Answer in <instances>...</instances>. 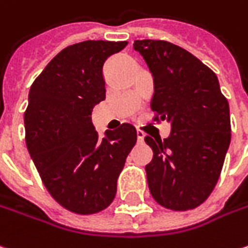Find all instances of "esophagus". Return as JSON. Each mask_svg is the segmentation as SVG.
<instances>
[{
  "mask_svg": "<svg viewBox=\"0 0 248 248\" xmlns=\"http://www.w3.org/2000/svg\"><path fill=\"white\" fill-rule=\"evenodd\" d=\"M144 137H145L144 132H141V130H137V140H139V141H143V140H144Z\"/></svg>",
  "mask_w": 248,
  "mask_h": 248,
  "instance_id": "esophagus-1",
  "label": "esophagus"
}]
</instances>
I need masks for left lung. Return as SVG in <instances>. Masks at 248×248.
<instances>
[{
	"label": "left lung",
	"mask_w": 248,
	"mask_h": 248,
	"mask_svg": "<svg viewBox=\"0 0 248 248\" xmlns=\"http://www.w3.org/2000/svg\"><path fill=\"white\" fill-rule=\"evenodd\" d=\"M154 79L151 109L170 124L167 139L145 137L151 196L173 211L193 210L214 190L231 144L229 104L217 75L185 48L161 40H136Z\"/></svg>",
	"instance_id": "8db88e82"
}]
</instances>
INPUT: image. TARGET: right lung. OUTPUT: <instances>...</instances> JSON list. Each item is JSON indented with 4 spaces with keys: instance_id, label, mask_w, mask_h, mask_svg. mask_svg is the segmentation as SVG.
<instances>
[{
    "instance_id": "obj_1",
    "label": "right lung",
    "mask_w": 248,
    "mask_h": 248,
    "mask_svg": "<svg viewBox=\"0 0 248 248\" xmlns=\"http://www.w3.org/2000/svg\"><path fill=\"white\" fill-rule=\"evenodd\" d=\"M127 41L87 40L62 49L29 92V154L49 194L66 210L89 215L115 199L126 156L137 141L133 124L100 139L93 108L105 100L104 62Z\"/></svg>"
}]
</instances>
